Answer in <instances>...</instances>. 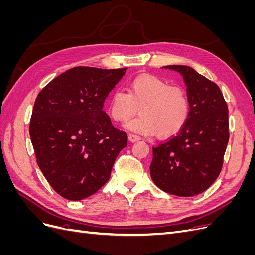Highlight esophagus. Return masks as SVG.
<instances>
[{
	"label": "esophagus",
	"mask_w": 255,
	"mask_h": 255,
	"mask_svg": "<svg viewBox=\"0 0 255 255\" xmlns=\"http://www.w3.org/2000/svg\"><path fill=\"white\" fill-rule=\"evenodd\" d=\"M128 140L130 142H136L138 140H140V137L137 136V135H134V134H129L128 135Z\"/></svg>",
	"instance_id": "esophagus-1"
}]
</instances>
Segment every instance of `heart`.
Listing matches in <instances>:
<instances>
[{
  "label": "heart",
  "mask_w": 255,
  "mask_h": 255,
  "mask_svg": "<svg viewBox=\"0 0 255 255\" xmlns=\"http://www.w3.org/2000/svg\"><path fill=\"white\" fill-rule=\"evenodd\" d=\"M139 107L141 115L127 122L126 128L145 136H172L186 125L190 115L187 92L152 74L136 76L128 83V92L116 90L110 97L109 112L117 122L132 118Z\"/></svg>",
  "instance_id": "obj_1"
}]
</instances>
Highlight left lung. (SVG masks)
Here are the masks:
<instances>
[{"mask_svg": "<svg viewBox=\"0 0 255 255\" xmlns=\"http://www.w3.org/2000/svg\"><path fill=\"white\" fill-rule=\"evenodd\" d=\"M179 72L190 115L179 133L152 148L150 172L157 187L179 197L202 194L217 179L229 141V111L217 84L188 66L163 67Z\"/></svg>", "mask_w": 255, "mask_h": 255, "instance_id": "obj_1", "label": "left lung"}]
</instances>
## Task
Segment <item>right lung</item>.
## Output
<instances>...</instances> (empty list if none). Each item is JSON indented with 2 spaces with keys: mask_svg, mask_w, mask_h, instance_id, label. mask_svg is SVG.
<instances>
[{
  "mask_svg": "<svg viewBox=\"0 0 255 255\" xmlns=\"http://www.w3.org/2000/svg\"><path fill=\"white\" fill-rule=\"evenodd\" d=\"M126 71L74 67L38 94L30 139L41 172L61 197L79 201L94 195L110 180L116 158L128 145L126 132L103 111Z\"/></svg>",
  "mask_w": 255,
  "mask_h": 255,
  "instance_id": "right-lung-1",
  "label": "right lung"
}]
</instances>
